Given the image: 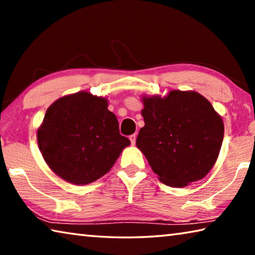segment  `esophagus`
<instances>
[{"mask_svg": "<svg viewBox=\"0 0 255 255\" xmlns=\"http://www.w3.org/2000/svg\"><path fill=\"white\" fill-rule=\"evenodd\" d=\"M129 139H130L131 145H135L136 144V135H131L130 137H129Z\"/></svg>", "mask_w": 255, "mask_h": 255, "instance_id": "34e87169", "label": "esophagus"}]
</instances>
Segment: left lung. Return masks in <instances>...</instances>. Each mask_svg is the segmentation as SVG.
<instances>
[{"label": "left lung", "mask_w": 255, "mask_h": 255, "mask_svg": "<svg viewBox=\"0 0 255 255\" xmlns=\"http://www.w3.org/2000/svg\"><path fill=\"white\" fill-rule=\"evenodd\" d=\"M136 145L159 181L183 188L208 174L217 161L224 123L211 103L196 91L144 96Z\"/></svg>", "instance_id": "left-lung-1"}]
</instances>
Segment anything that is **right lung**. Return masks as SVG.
<instances>
[{
	"label": "right lung",
	"instance_id": "add662e5",
	"mask_svg": "<svg viewBox=\"0 0 255 255\" xmlns=\"http://www.w3.org/2000/svg\"><path fill=\"white\" fill-rule=\"evenodd\" d=\"M37 140L50 170L76 185L108 173L130 145L120 135L118 119L108 110L107 99L86 91L56 100L38 128Z\"/></svg>",
	"mask_w": 255,
	"mask_h": 255
}]
</instances>
